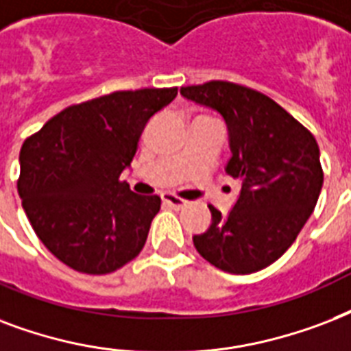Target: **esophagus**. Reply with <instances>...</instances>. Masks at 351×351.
Returning <instances> with one entry per match:
<instances>
[{"label": "esophagus", "instance_id": "34e87169", "mask_svg": "<svg viewBox=\"0 0 351 351\" xmlns=\"http://www.w3.org/2000/svg\"><path fill=\"white\" fill-rule=\"evenodd\" d=\"M162 201H165L167 205L172 206V208H183V206L189 205V201L181 199V197H178V195H172V194H162Z\"/></svg>", "mask_w": 351, "mask_h": 351}]
</instances>
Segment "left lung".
Listing matches in <instances>:
<instances>
[{
	"label": "left lung",
	"instance_id": "left-lung-1",
	"mask_svg": "<svg viewBox=\"0 0 351 351\" xmlns=\"http://www.w3.org/2000/svg\"><path fill=\"white\" fill-rule=\"evenodd\" d=\"M181 95L221 115L229 132L225 172L241 189L227 214L208 205L213 221L194 247L225 273L251 274L276 262L297 240L322 189L319 145L284 108L230 82L181 88Z\"/></svg>",
	"mask_w": 351,
	"mask_h": 351
}]
</instances>
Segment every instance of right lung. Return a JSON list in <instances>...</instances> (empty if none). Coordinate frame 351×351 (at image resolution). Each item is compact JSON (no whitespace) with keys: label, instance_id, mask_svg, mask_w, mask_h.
Returning <instances> with one entry per match:
<instances>
[{"label":"right lung","instance_id":"right-lung-1","mask_svg":"<svg viewBox=\"0 0 351 351\" xmlns=\"http://www.w3.org/2000/svg\"><path fill=\"white\" fill-rule=\"evenodd\" d=\"M176 95L178 88L106 95L60 111L23 143L21 205L60 262L106 274L143 251L161 197L137 195L119 178L146 124Z\"/></svg>","mask_w":351,"mask_h":351}]
</instances>
